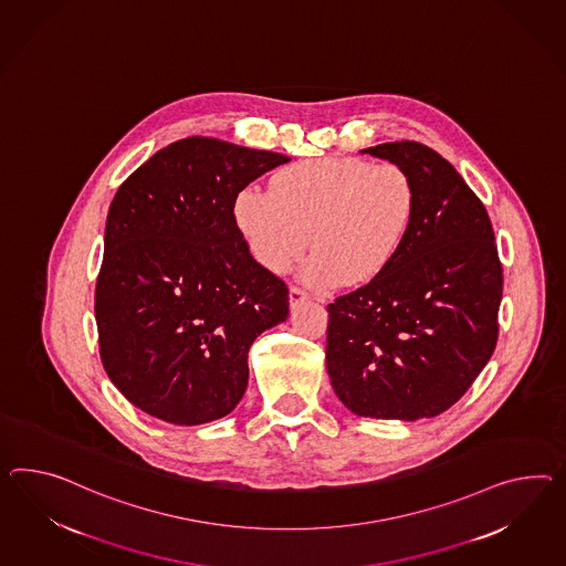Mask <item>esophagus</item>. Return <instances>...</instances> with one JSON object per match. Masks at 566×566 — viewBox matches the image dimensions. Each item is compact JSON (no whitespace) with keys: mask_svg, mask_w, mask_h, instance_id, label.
<instances>
[{"mask_svg":"<svg viewBox=\"0 0 566 566\" xmlns=\"http://www.w3.org/2000/svg\"><path fill=\"white\" fill-rule=\"evenodd\" d=\"M307 300H310V295H307V293H305L302 287H295V285L291 287L290 302L293 307H295V305L304 304V302H307Z\"/></svg>","mask_w":566,"mask_h":566,"instance_id":"esophagus-1","label":"esophagus"}]
</instances>
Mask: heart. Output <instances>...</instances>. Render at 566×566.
Masks as SVG:
<instances>
[{
	"mask_svg": "<svg viewBox=\"0 0 566 566\" xmlns=\"http://www.w3.org/2000/svg\"><path fill=\"white\" fill-rule=\"evenodd\" d=\"M417 190L402 166L359 158L291 164L271 190L247 187L233 203L250 254L273 273L287 271L307 248L305 276L318 285L359 287L376 281L405 247Z\"/></svg>",
	"mask_w": 566,
	"mask_h": 566,
	"instance_id": "b5f03b06",
	"label": "heart"
}]
</instances>
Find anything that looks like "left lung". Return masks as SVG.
Returning a JSON list of instances; mask_svg holds the SVG:
<instances>
[{"label": "left lung", "instance_id": "left-lung-1", "mask_svg": "<svg viewBox=\"0 0 566 566\" xmlns=\"http://www.w3.org/2000/svg\"><path fill=\"white\" fill-rule=\"evenodd\" d=\"M361 154L402 166L417 209L390 266L328 305L326 369L357 417L431 419L464 396L496 345L503 269L493 226L433 149L394 142Z\"/></svg>", "mask_w": 566, "mask_h": 566}]
</instances>
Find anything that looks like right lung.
Here are the masks:
<instances>
[{
    "mask_svg": "<svg viewBox=\"0 0 566 566\" xmlns=\"http://www.w3.org/2000/svg\"><path fill=\"white\" fill-rule=\"evenodd\" d=\"M287 161L187 137L116 190L94 304L101 359L147 415L187 427L230 415L252 343L290 316L287 285L252 259L233 219L238 192Z\"/></svg>",
    "mask_w": 566,
    "mask_h": 566,
    "instance_id": "1",
    "label": "right lung"
}]
</instances>
